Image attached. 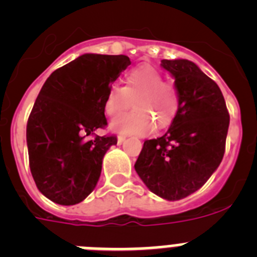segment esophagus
I'll return each instance as SVG.
<instances>
[{"label": "esophagus", "instance_id": "34e87169", "mask_svg": "<svg viewBox=\"0 0 257 257\" xmlns=\"http://www.w3.org/2000/svg\"><path fill=\"white\" fill-rule=\"evenodd\" d=\"M124 140H126V136H123V135H119V136H118L117 142H118V144H122V143H123Z\"/></svg>", "mask_w": 257, "mask_h": 257}]
</instances>
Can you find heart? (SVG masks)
<instances>
[{
	"label": "heart",
	"instance_id": "1",
	"mask_svg": "<svg viewBox=\"0 0 257 257\" xmlns=\"http://www.w3.org/2000/svg\"><path fill=\"white\" fill-rule=\"evenodd\" d=\"M134 104V112L112 122V128L121 134L145 135L157 128L170 126L179 110V94L174 86L165 82L160 70L143 65L124 77V86L108 88L104 110L109 117H117Z\"/></svg>",
	"mask_w": 257,
	"mask_h": 257
}]
</instances>
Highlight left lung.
<instances>
[{
  "mask_svg": "<svg viewBox=\"0 0 257 257\" xmlns=\"http://www.w3.org/2000/svg\"><path fill=\"white\" fill-rule=\"evenodd\" d=\"M161 65L175 78L179 110L165 135L145 140L135 170L151 192L178 201L198 190L219 167L229 112L219 86L194 63L165 59Z\"/></svg>",
  "mask_w": 257,
  "mask_h": 257,
  "instance_id": "left-lung-1",
  "label": "left lung"
}]
</instances>
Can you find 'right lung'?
<instances>
[{
	"instance_id": "add662e5",
	"label": "right lung",
	"mask_w": 257,
	"mask_h": 257,
	"mask_svg": "<svg viewBox=\"0 0 257 257\" xmlns=\"http://www.w3.org/2000/svg\"><path fill=\"white\" fill-rule=\"evenodd\" d=\"M130 64L126 55L85 54L52 72L41 88L27 123V145L36 185L52 202L76 205L96 187L104 154L117 136L94 131L108 124L106 92Z\"/></svg>"
}]
</instances>
